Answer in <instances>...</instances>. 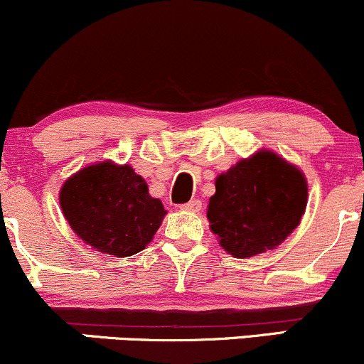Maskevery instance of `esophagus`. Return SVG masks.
Instances as JSON below:
<instances>
[{"instance_id": "obj_1", "label": "esophagus", "mask_w": 364, "mask_h": 364, "mask_svg": "<svg viewBox=\"0 0 364 364\" xmlns=\"http://www.w3.org/2000/svg\"><path fill=\"white\" fill-rule=\"evenodd\" d=\"M200 208H202V202L200 200H190V202L185 203V205H181V210L185 212H200Z\"/></svg>"}]
</instances>
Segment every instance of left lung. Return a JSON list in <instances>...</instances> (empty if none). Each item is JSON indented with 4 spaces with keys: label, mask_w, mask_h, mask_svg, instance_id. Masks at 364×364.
I'll list each match as a JSON object with an SVG mask.
<instances>
[{
    "label": "left lung",
    "mask_w": 364,
    "mask_h": 364,
    "mask_svg": "<svg viewBox=\"0 0 364 364\" xmlns=\"http://www.w3.org/2000/svg\"><path fill=\"white\" fill-rule=\"evenodd\" d=\"M306 203L303 171L260 149L215 178L207 219L225 252L250 258L277 248L301 223Z\"/></svg>",
    "instance_id": "8db88e82"
}]
</instances>
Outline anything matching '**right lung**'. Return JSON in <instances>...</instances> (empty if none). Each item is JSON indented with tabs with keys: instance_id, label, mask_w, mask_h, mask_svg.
<instances>
[{
	"instance_id": "add662e5",
	"label": "right lung",
	"mask_w": 364,
	"mask_h": 364,
	"mask_svg": "<svg viewBox=\"0 0 364 364\" xmlns=\"http://www.w3.org/2000/svg\"><path fill=\"white\" fill-rule=\"evenodd\" d=\"M60 205L83 243L118 258L145 250L168 214L132 166L109 159L85 166L66 179Z\"/></svg>"
}]
</instances>
